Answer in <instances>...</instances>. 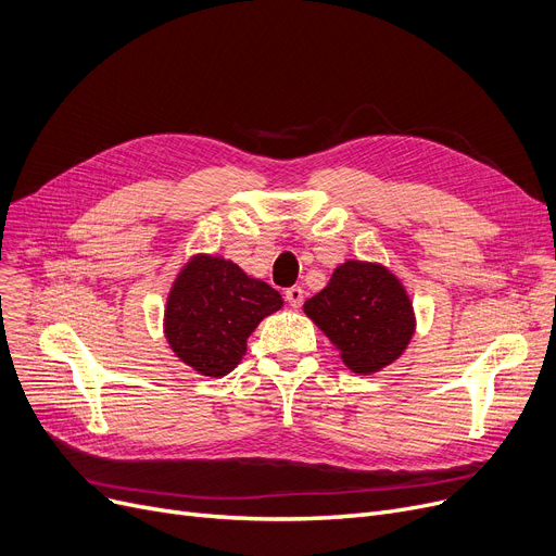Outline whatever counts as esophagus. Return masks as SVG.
Returning <instances> with one entry per match:
<instances>
[{
    "instance_id": "1",
    "label": "esophagus",
    "mask_w": 556,
    "mask_h": 556,
    "mask_svg": "<svg viewBox=\"0 0 556 556\" xmlns=\"http://www.w3.org/2000/svg\"><path fill=\"white\" fill-rule=\"evenodd\" d=\"M285 299H287V303L292 305V307H301L303 299H305V292H303L301 287H289L287 292H285Z\"/></svg>"
}]
</instances>
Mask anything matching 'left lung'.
I'll use <instances>...</instances> for the list:
<instances>
[{"instance_id": "8db88e82", "label": "left lung", "mask_w": 556, "mask_h": 556, "mask_svg": "<svg viewBox=\"0 0 556 556\" xmlns=\"http://www.w3.org/2000/svg\"><path fill=\"white\" fill-rule=\"evenodd\" d=\"M303 312L357 376H374L393 364L416 332L405 285L380 262H341Z\"/></svg>"}]
</instances>
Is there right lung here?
<instances>
[{
	"label": "right lung",
	"mask_w": 556,
	"mask_h": 556,
	"mask_svg": "<svg viewBox=\"0 0 556 556\" xmlns=\"http://www.w3.org/2000/svg\"><path fill=\"white\" fill-rule=\"evenodd\" d=\"M282 296L224 255L197 253L176 274L163 314L172 353L205 378H222L242 362L247 339Z\"/></svg>",
	"instance_id": "obj_1"
}]
</instances>
